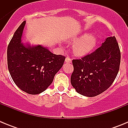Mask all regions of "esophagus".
I'll use <instances>...</instances> for the list:
<instances>
[{"mask_svg":"<svg viewBox=\"0 0 128 128\" xmlns=\"http://www.w3.org/2000/svg\"><path fill=\"white\" fill-rule=\"evenodd\" d=\"M65 62H66V63H71V62H72V60H71V59L70 58H68V57H66V59H65Z\"/></svg>","mask_w":128,"mask_h":128,"instance_id":"1","label":"esophagus"}]
</instances>
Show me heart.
I'll return each instance as SVG.
<instances>
[{
	"instance_id": "obj_1",
	"label": "heart",
	"mask_w": 128,
	"mask_h": 128,
	"mask_svg": "<svg viewBox=\"0 0 128 128\" xmlns=\"http://www.w3.org/2000/svg\"><path fill=\"white\" fill-rule=\"evenodd\" d=\"M97 38L92 34H84L74 44V53L79 56H83L91 51L96 45Z\"/></svg>"
}]
</instances>
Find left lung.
<instances>
[{"label": "left lung", "mask_w": 128, "mask_h": 128, "mask_svg": "<svg viewBox=\"0 0 128 128\" xmlns=\"http://www.w3.org/2000/svg\"><path fill=\"white\" fill-rule=\"evenodd\" d=\"M120 63V51L115 36L108 37L94 52L72 60L70 82L77 92L86 97L100 94L112 85Z\"/></svg>", "instance_id": "1"}]
</instances>
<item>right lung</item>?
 Instances as JSON below:
<instances>
[{
	"mask_svg": "<svg viewBox=\"0 0 128 128\" xmlns=\"http://www.w3.org/2000/svg\"><path fill=\"white\" fill-rule=\"evenodd\" d=\"M26 21L14 32L8 47V67L19 88L29 94H39L52 82L65 56L56 55L41 46H25L21 42Z\"/></svg>",
	"mask_w": 128,
	"mask_h": 128,
	"instance_id": "add662e5",
	"label": "right lung"
}]
</instances>
